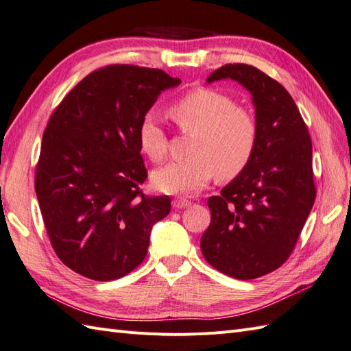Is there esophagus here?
<instances>
[{
	"label": "esophagus",
	"instance_id": "1",
	"mask_svg": "<svg viewBox=\"0 0 351 351\" xmlns=\"http://www.w3.org/2000/svg\"><path fill=\"white\" fill-rule=\"evenodd\" d=\"M191 205V201H187V199H184V198H176L174 201H173V207L174 208H186V207H189Z\"/></svg>",
	"mask_w": 351,
	"mask_h": 351
}]
</instances>
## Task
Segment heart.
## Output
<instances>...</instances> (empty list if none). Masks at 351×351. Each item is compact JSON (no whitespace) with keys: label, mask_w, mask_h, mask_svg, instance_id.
<instances>
[{"label":"heart","mask_w":351,"mask_h":351,"mask_svg":"<svg viewBox=\"0 0 351 351\" xmlns=\"http://www.w3.org/2000/svg\"><path fill=\"white\" fill-rule=\"evenodd\" d=\"M178 130L193 134L184 160L156 169L152 182L167 193H195L207 186L213 176L230 180L249 165L258 143L254 117L225 93L196 89L174 102L169 110ZM141 150L153 162L168 155V136L156 116L147 113L138 126Z\"/></svg>","instance_id":"obj_1"}]
</instances>
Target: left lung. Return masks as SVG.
<instances>
[{
    "label": "left lung",
    "mask_w": 351,
    "mask_h": 351,
    "mask_svg": "<svg viewBox=\"0 0 351 351\" xmlns=\"http://www.w3.org/2000/svg\"><path fill=\"white\" fill-rule=\"evenodd\" d=\"M230 79L252 93L258 143L249 165L211 196L201 252L213 268L238 280L276 271L293 252L315 199L313 146L293 98L256 66L228 64L207 82Z\"/></svg>",
    "instance_id": "8db88e82"
}]
</instances>
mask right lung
I'll return each mask as SVG.
<instances>
[{
  "instance_id": "obj_1",
  "label": "right lung",
  "mask_w": 351,
  "mask_h": 351,
  "mask_svg": "<svg viewBox=\"0 0 351 351\" xmlns=\"http://www.w3.org/2000/svg\"><path fill=\"white\" fill-rule=\"evenodd\" d=\"M180 79L158 68L107 65L66 93L43 134L36 193L58 258L97 281L130 274L147 254L168 196H146L141 119Z\"/></svg>"
}]
</instances>
